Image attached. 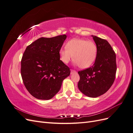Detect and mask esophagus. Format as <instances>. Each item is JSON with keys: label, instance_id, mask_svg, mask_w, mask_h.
Here are the masks:
<instances>
[{"label": "esophagus", "instance_id": "1", "mask_svg": "<svg viewBox=\"0 0 133 133\" xmlns=\"http://www.w3.org/2000/svg\"><path fill=\"white\" fill-rule=\"evenodd\" d=\"M76 73V71L75 70H71V71H70V74H73V73Z\"/></svg>", "mask_w": 133, "mask_h": 133}]
</instances>
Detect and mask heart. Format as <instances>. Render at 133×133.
<instances>
[{
	"mask_svg": "<svg viewBox=\"0 0 133 133\" xmlns=\"http://www.w3.org/2000/svg\"><path fill=\"white\" fill-rule=\"evenodd\" d=\"M97 52V46L94 42L74 38L66 43L65 48L59 50V54L60 60L64 64H67L74 59L80 68L86 69L95 62Z\"/></svg>",
	"mask_w": 133,
	"mask_h": 133,
	"instance_id": "1",
	"label": "heart"
}]
</instances>
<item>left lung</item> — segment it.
I'll return each mask as SVG.
<instances>
[{
    "label": "left lung",
    "instance_id": "8db88e82",
    "mask_svg": "<svg viewBox=\"0 0 133 133\" xmlns=\"http://www.w3.org/2000/svg\"><path fill=\"white\" fill-rule=\"evenodd\" d=\"M97 46V56L94 65L78 71V87L84 95L96 98L110 89L115 78L116 55L106 40L91 35Z\"/></svg>",
    "mask_w": 133,
    "mask_h": 133
}]
</instances>
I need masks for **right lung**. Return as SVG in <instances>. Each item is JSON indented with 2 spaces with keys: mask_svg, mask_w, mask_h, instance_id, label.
I'll return each instance as SVG.
<instances>
[{
  "mask_svg": "<svg viewBox=\"0 0 133 133\" xmlns=\"http://www.w3.org/2000/svg\"><path fill=\"white\" fill-rule=\"evenodd\" d=\"M66 38L65 34L42 37L26 47L21 60V75L26 89L34 98L51 99L69 76V68L60 60L59 54Z\"/></svg>",
  "mask_w": 133,
  "mask_h": 133,
  "instance_id": "obj_1",
  "label": "right lung"
}]
</instances>
